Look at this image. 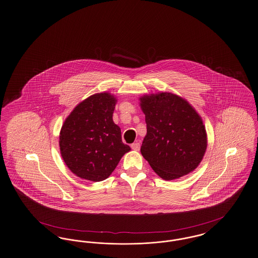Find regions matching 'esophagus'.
<instances>
[{"mask_svg":"<svg viewBox=\"0 0 258 258\" xmlns=\"http://www.w3.org/2000/svg\"><path fill=\"white\" fill-rule=\"evenodd\" d=\"M131 147H132V149H133V150H134V151H139V149H140V144L136 142V143H134V144H132V146H131Z\"/></svg>","mask_w":258,"mask_h":258,"instance_id":"esophagus-1","label":"esophagus"}]
</instances>
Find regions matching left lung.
Segmentation results:
<instances>
[{
  "label": "left lung",
  "instance_id": "left-lung-1",
  "mask_svg": "<svg viewBox=\"0 0 258 258\" xmlns=\"http://www.w3.org/2000/svg\"><path fill=\"white\" fill-rule=\"evenodd\" d=\"M140 106L147 124L141 154L155 173L173 180L194 171L207 147L206 127L195 108L168 92L144 95Z\"/></svg>",
  "mask_w": 258,
  "mask_h": 258
}]
</instances>
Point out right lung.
<instances>
[{"label": "right lung", "mask_w": 258, "mask_h": 258, "mask_svg": "<svg viewBox=\"0 0 258 258\" xmlns=\"http://www.w3.org/2000/svg\"><path fill=\"white\" fill-rule=\"evenodd\" d=\"M116 98L97 93L79 103L64 121L59 134L62 158L79 177L102 181L131 151L122 142L121 128L114 124Z\"/></svg>", "instance_id": "obj_1"}]
</instances>
